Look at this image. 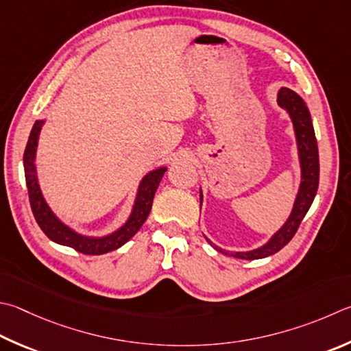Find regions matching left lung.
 Returning a JSON list of instances; mask_svg holds the SVG:
<instances>
[{"label":"left lung","mask_w":351,"mask_h":351,"mask_svg":"<svg viewBox=\"0 0 351 351\" xmlns=\"http://www.w3.org/2000/svg\"><path fill=\"white\" fill-rule=\"evenodd\" d=\"M278 104L279 107H282L287 114L290 117L296 139L298 161L299 167H301V182H299L295 202H293L289 218L285 219L281 228L273 233L265 244L253 248V250L228 252L213 244V242L207 238V242L210 245L221 253L228 254V256L239 259H261L281 250V248L289 244L290 239L295 237L299 224H301L304 216L307 215L310 206L313 204L317 192V186H319V154H317L315 129L313 123H311V114L307 104H305L302 97H299L296 92H293L287 87L279 88ZM202 199V190L199 189L201 206Z\"/></svg>","instance_id":"8db88e82"}]
</instances>
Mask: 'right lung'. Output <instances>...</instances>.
Listing matches in <instances>:
<instances>
[{
    "label": "right lung",
    "instance_id": "obj_1",
    "mask_svg": "<svg viewBox=\"0 0 351 351\" xmlns=\"http://www.w3.org/2000/svg\"><path fill=\"white\" fill-rule=\"evenodd\" d=\"M44 124H46V119L35 121L34 127H32L27 145H25V152H24L25 184H27V190H29L32 212H34L38 226L41 227V230L47 234V238L50 241H53L60 245L72 247L80 253L104 254L112 250H117V248L124 245L130 238L135 237V233L141 228L145 219H147L152 204H154L155 192L167 167H165V165H161V167L150 170L149 173H145L143 180L139 181L135 201H133L129 218H127L118 228H114L113 232L107 234H99V237L80 233L76 232L73 227L67 226L64 221H61L58 218V215L53 212L52 207L49 206V202L43 195L40 180H38L35 161H36L38 141H40V133Z\"/></svg>",
    "mask_w": 351,
    "mask_h": 351
}]
</instances>
